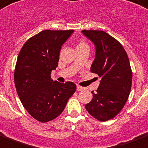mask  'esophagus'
Instances as JSON below:
<instances>
[{
	"mask_svg": "<svg viewBox=\"0 0 148 148\" xmlns=\"http://www.w3.org/2000/svg\"><path fill=\"white\" fill-rule=\"evenodd\" d=\"M84 90V87H82V86H77V91H82Z\"/></svg>",
	"mask_w": 148,
	"mask_h": 148,
	"instance_id": "34e87169",
	"label": "esophagus"
}]
</instances>
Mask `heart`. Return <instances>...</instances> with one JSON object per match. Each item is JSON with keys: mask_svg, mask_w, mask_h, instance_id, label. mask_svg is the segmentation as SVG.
I'll use <instances>...</instances> for the list:
<instances>
[{"mask_svg": "<svg viewBox=\"0 0 148 148\" xmlns=\"http://www.w3.org/2000/svg\"><path fill=\"white\" fill-rule=\"evenodd\" d=\"M84 45H86V43H84V42H80V44H78L77 47H78V46H84Z\"/></svg>", "mask_w": 148, "mask_h": 148, "instance_id": "1", "label": "heart"}]
</instances>
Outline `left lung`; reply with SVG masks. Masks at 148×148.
<instances>
[{
    "label": "left lung",
    "instance_id": "8db88e82",
    "mask_svg": "<svg viewBox=\"0 0 148 148\" xmlns=\"http://www.w3.org/2000/svg\"><path fill=\"white\" fill-rule=\"evenodd\" d=\"M82 33L94 44L96 55L90 71L101 78L85 108L95 119L105 122L118 115L128 100L132 81L130 62L123 46L108 33L99 30Z\"/></svg>",
    "mask_w": 148,
    "mask_h": 148
}]
</instances>
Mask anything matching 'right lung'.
Wrapping results in <instances>:
<instances>
[{
    "instance_id": "1",
    "label": "right lung",
    "mask_w": 148,
    "mask_h": 148,
    "mask_svg": "<svg viewBox=\"0 0 148 148\" xmlns=\"http://www.w3.org/2000/svg\"><path fill=\"white\" fill-rule=\"evenodd\" d=\"M74 31H42L26 41L18 55L14 71L16 92L23 107L41 122L59 116L76 91L73 82L62 84L51 79L62 45Z\"/></svg>"
}]
</instances>
